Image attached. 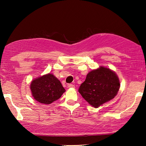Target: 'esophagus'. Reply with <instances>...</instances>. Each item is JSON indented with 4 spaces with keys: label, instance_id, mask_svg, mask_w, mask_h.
Instances as JSON below:
<instances>
[{
    "label": "esophagus",
    "instance_id": "1",
    "mask_svg": "<svg viewBox=\"0 0 146 146\" xmlns=\"http://www.w3.org/2000/svg\"><path fill=\"white\" fill-rule=\"evenodd\" d=\"M67 86H68V88H75V85H73V84H68Z\"/></svg>",
    "mask_w": 146,
    "mask_h": 146
}]
</instances>
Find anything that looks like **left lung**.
<instances>
[{
	"instance_id": "obj_1",
	"label": "left lung",
	"mask_w": 146,
	"mask_h": 146,
	"mask_svg": "<svg viewBox=\"0 0 146 146\" xmlns=\"http://www.w3.org/2000/svg\"><path fill=\"white\" fill-rule=\"evenodd\" d=\"M120 86V80L115 71L100 66L87 74L78 92L88 103L95 108L112 100Z\"/></svg>"
}]
</instances>
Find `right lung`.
I'll list each match as a JSON object with an SVG mask.
<instances>
[{"instance_id":"obj_1","label":"right lung","mask_w":146,"mask_h":146,"mask_svg":"<svg viewBox=\"0 0 146 146\" xmlns=\"http://www.w3.org/2000/svg\"><path fill=\"white\" fill-rule=\"evenodd\" d=\"M30 89L33 97L37 102L47 105L57 100L66 91L60 80L51 73L34 79Z\"/></svg>"}]
</instances>
